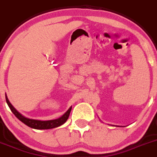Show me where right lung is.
Listing matches in <instances>:
<instances>
[{"instance_id": "obj_1", "label": "right lung", "mask_w": 157, "mask_h": 157, "mask_svg": "<svg viewBox=\"0 0 157 157\" xmlns=\"http://www.w3.org/2000/svg\"><path fill=\"white\" fill-rule=\"evenodd\" d=\"M6 98V101L7 104L9 106L10 109H11V112H13L14 115L18 118L21 121H22L24 124H25L26 125H28L29 127L32 128H35V129H49V128H56L58 126H60L63 124L67 121V120L68 119L69 115H70V112H71L72 107H70L67 112L64 114L63 115L60 117V118H57V119L54 120H49V121H41V120H36V119H31V118H25V116H23L21 114L19 113L17 110L13 107V105L10 103L9 100H8V97L5 94Z\"/></svg>"}]
</instances>
